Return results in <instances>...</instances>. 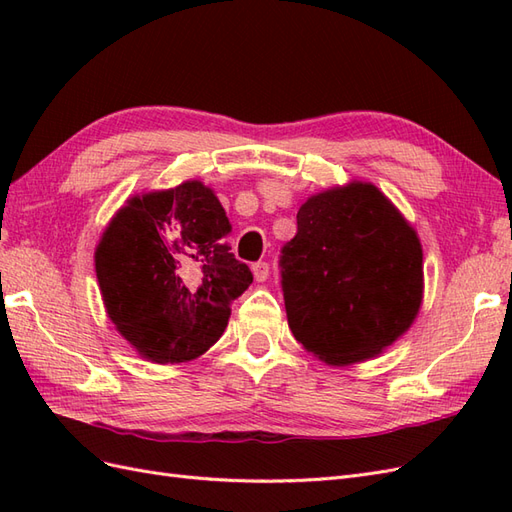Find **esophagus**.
<instances>
[{"label":"esophagus","mask_w":512,"mask_h":512,"mask_svg":"<svg viewBox=\"0 0 512 512\" xmlns=\"http://www.w3.org/2000/svg\"><path fill=\"white\" fill-rule=\"evenodd\" d=\"M252 273H254L256 282H265L269 277V265H267V262H254Z\"/></svg>","instance_id":"34e87169"}]
</instances>
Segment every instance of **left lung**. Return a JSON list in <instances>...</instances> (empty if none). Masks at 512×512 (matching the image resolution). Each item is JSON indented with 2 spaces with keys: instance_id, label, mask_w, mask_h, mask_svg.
Returning <instances> with one entry per match:
<instances>
[{
  "instance_id": "obj_1",
  "label": "left lung",
  "mask_w": 512,
  "mask_h": 512,
  "mask_svg": "<svg viewBox=\"0 0 512 512\" xmlns=\"http://www.w3.org/2000/svg\"><path fill=\"white\" fill-rule=\"evenodd\" d=\"M288 327L329 365L374 359L423 303V247L374 183L309 196L280 258Z\"/></svg>"
}]
</instances>
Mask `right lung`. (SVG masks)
I'll use <instances>...</instances> for the list:
<instances>
[{
  "label": "right lung",
  "mask_w": 512,
  "mask_h": 512,
  "mask_svg": "<svg viewBox=\"0 0 512 512\" xmlns=\"http://www.w3.org/2000/svg\"><path fill=\"white\" fill-rule=\"evenodd\" d=\"M230 222L203 181L126 200L96 247L106 314L153 363H188L222 337L252 271L222 241Z\"/></svg>",
  "instance_id": "obj_1"
}]
</instances>
